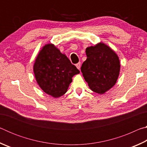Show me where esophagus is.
<instances>
[{
  "mask_svg": "<svg viewBox=\"0 0 147 147\" xmlns=\"http://www.w3.org/2000/svg\"><path fill=\"white\" fill-rule=\"evenodd\" d=\"M76 67H77V69H79V70H80V67H81V63L79 62V63L76 64Z\"/></svg>",
  "mask_w": 147,
  "mask_h": 147,
  "instance_id": "obj_1",
  "label": "esophagus"
}]
</instances>
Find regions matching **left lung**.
Masks as SVG:
<instances>
[{"label":"left lung","mask_w":147,"mask_h":147,"mask_svg":"<svg viewBox=\"0 0 147 147\" xmlns=\"http://www.w3.org/2000/svg\"><path fill=\"white\" fill-rule=\"evenodd\" d=\"M86 54L87 59L81 67L84 80L91 91L103 94L117 81L121 69L119 56L102 42L87 47Z\"/></svg>","instance_id":"1"}]
</instances>
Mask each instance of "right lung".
<instances>
[{
    "mask_svg": "<svg viewBox=\"0 0 147 147\" xmlns=\"http://www.w3.org/2000/svg\"><path fill=\"white\" fill-rule=\"evenodd\" d=\"M33 71L37 83L46 94L59 98L67 91L74 75L80 71L53 43L42 47L34 61Z\"/></svg>",
    "mask_w": 147,
    "mask_h": 147,
    "instance_id": "1",
    "label": "right lung"
}]
</instances>
